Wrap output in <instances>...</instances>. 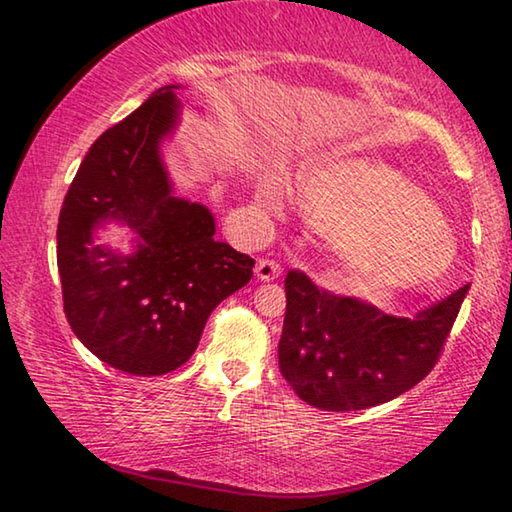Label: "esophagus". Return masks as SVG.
<instances>
[{"label":"esophagus","mask_w":512,"mask_h":512,"mask_svg":"<svg viewBox=\"0 0 512 512\" xmlns=\"http://www.w3.org/2000/svg\"><path fill=\"white\" fill-rule=\"evenodd\" d=\"M280 273H282V268H280V264L273 262V259H259L255 266L257 280H262V282H273L280 277Z\"/></svg>","instance_id":"esophagus-1"}]
</instances>
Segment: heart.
Segmentation results:
<instances>
[{"mask_svg": "<svg viewBox=\"0 0 512 512\" xmlns=\"http://www.w3.org/2000/svg\"><path fill=\"white\" fill-rule=\"evenodd\" d=\"M305 212L327 235L343 282L366 298H391L443 275L456 239L443 212L402 171L368 158L327 160L300 176ZM259 201L282 207L277 176L259 183Z\"/></svg>", "mask_w": 512, "mask_h": 512, "instance_id": "b5f03b06", "label": "heart"}]
</instances>
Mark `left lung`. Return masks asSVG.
Returning <instances> with one entry per match:
<instances>
[{
    "mask_svg": "<svg viewBox=\"0 0 512 512\" xmlns=\"http://www.w3.org/2000/svg\"><path fill=\"white\" fill-rule=\"evenodd\" d=\"M287 314L277 345L282 377L320 411H361L395 400L429 375L467 284L413 318H395L357 298L318 289L289 271Z\"/></svg>",
    "mask_w": 512,
    "mask_h": 512,
    "instance_id": "obj_1",
    "label": "left lung"
}]
</instances>
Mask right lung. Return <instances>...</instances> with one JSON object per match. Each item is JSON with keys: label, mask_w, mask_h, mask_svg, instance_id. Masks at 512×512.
<instances>
[{"label": "right lung", "mask_w": 512, "mask_h": 512, "mask_svg": "<svg viewBox=\"0 0 512 512\" xmlns=\"http://www.w3.org/2000/svg\"><path fill=\"white\" fill-rule=\"evenodd\" d=\"M155 90L90 146L58 216L65 316L94 357L137 377L192 357L207 318L253 277L255 259L214 239V214L176 194L162 144L180 121L178 90ZM108 222L134 250L99 245Z\"/></svg>", "instance_id": "add662e5"}]
</instances>
